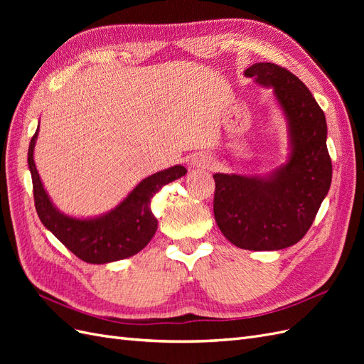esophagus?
I'll return each mask as SVG.
<instances>
[{"instance_id":"34e87169","label":"esophagus","mask_w":364,"mask_h":364,"mask_svg":"<svg viewBox=\"0 0 364 364\" xmlns=\"http://www.w3.org/2000/svg\"><path fill=\"white\" fill-rule=\"evenodd\" d=\"M193 167L197 168H208L209 165H211V159H209L206 155H197L193 161H191Z\"/></svg>"}]
</instances>
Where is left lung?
<instances>
[{
    "mask_svg": "<svg viewBox=\"0 0 364 364\" xmlns=\"http://www.w3.org/2000/svg\"><path fill=\"white\" fill-rule=\"evenodd\" d=\"M247 77L273 90L287 119L291 151L267 178L215 173L214 217L237 247L279 250L302 240L328 194L333 164L325 114L308 87L277 63H253Z\"/></svg>",
    "mask_w": 364,
    "mask_h": 364,
    "instance_id": "8db88e82",
    "label": "left lung"
}]
</instances>
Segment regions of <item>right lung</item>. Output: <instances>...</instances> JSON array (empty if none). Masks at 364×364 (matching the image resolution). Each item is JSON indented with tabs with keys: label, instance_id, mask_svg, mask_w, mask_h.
Returning <instances> with one entry per match:
<instances>
[{
	"label": "right lung",
	"instance_id": "add662e5",
	"mask_svg": "<svg viewBox=\"0 0 364 364\" xmlns=\"http://www.w3.org/2000/svg\"><path fill=\"white\" fill-rule=\"evenodd\" d=\"M33 135L28 147V168L33 182L36 213L42 225L68 247L77 258L90 264H106L124 259L144 249L158 229V220L150 209L151 197L164 185L182 178L186 168L174 165L141 181L134 191L112 211L95 218H74L65 215L54 206L33 161L36 138Z\"/></svg>",
	"mask_w": 364,
	"mask_h": 364
}]
</instances>
